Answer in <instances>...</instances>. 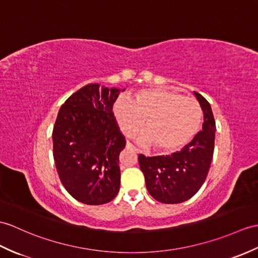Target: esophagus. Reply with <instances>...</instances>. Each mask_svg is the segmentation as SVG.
<instances>
[{"mask_svg":"<svg viewBox=\"0 0 258 258\" xmlns=\"http://www.w3.org/2000/svg\"><path fill=\"white\" fill-rule=\"evenodd\" d=\"M126 148H127V149H132V151H135V152L137 151V149H136L133 145H132V144H131L130 142L126 143Z\"/></svg>","mask_w":258,"mask_h":258,"instance_id":"1","label":"esophagus"}]
</instances>
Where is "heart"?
<instances>
[{"instance_id": "obj_1", "label": "heart", "mask_w": 258, "mask_h": 258, "mask_svg": "<svg viewBox=\"0 0 258 258\" xmlns=\"http://www.w3.org/2000/svg\"><path fill=\"white\" fill-rule=\"evenodd\" d=\"M113 115L125 135L133 134L145 122L147 128L137 136L143 146L156 145L164 154L180 152L199 133L202 110L198 101L167 88L140 90L133 99L119 95Z\"/></svg>"}]
</instances>
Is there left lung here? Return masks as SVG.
Wrapping results in <instances>:
<instances>
[{"mask_svg": "<svg viewBox=\"0 0 258 258\" xmlns=\"http://www.w3.org/2000/svg\"><path fill=\"white\" fill-rule=\"evenodd\" d=\"M194 94L203 111L202 131L180 152L170 156H139L149 195L167 205L187 201L199 191L213 157L215 121L211 105L201 94Z\"/></svg>", "mask_w": 258, "mask_h": 258, "instance_id": "left-lung-1", "label": "left lung"}]
</instances>
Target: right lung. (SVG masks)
<instances>
[{
	"mask_svg": "<svg viewBox=\"0 0 258 258\" xmlns=\"http://www.w3.org/2000/svg\"><path fill=\"white\" fill-rule=\"evenodd\" d=\"M125 89L90 83L61 105L52 131L53 159L66 190L85 205L110 202L119 190L125 139L112 107Z\"/></svg>",
	"mask_w": 258,
	"mask_h": 258,
	"instance_id": "obj_1",
	"label": "right lung"
}]
</instances>
